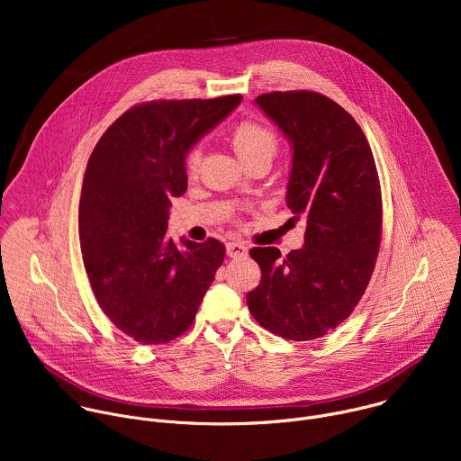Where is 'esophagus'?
<instances>
[{"mask_svg":"<svg viewBox=\"0 0 461 461\" xmlns=\"http://www.w3.org/2000/svg\"><path fill=\"white\" fill-rule=\"evenodd\" d=\"M226 253L228 257H233V258H242L248 255V246L240 240H231L226 244Z\"/></svg>","mask_w":461,"mask_h":461,"instance_id":"34e87169","label":"esophagus"}]
</instances>
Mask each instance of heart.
Returning a JSON list of instances; mask_svg holds the SVG:
<instances>
[{
  "instance_id": "obj_1",
  "label": "heart",
  "mask_w": 461,
  "mask_h": 461,
  "mask_svg": "<svg viewBox=\"0 0 461 461\" xmlns=\"http://www.w3.org/2000/svg\"><path fill=\"white\" fill-rule=\"evenodd\" d=\"M231 144L239 158L244 162L248 158L258 157V155H268L274 157L277 149V137L274 131L267 125L257 123V122H240L231 135ZM201 164V151L199 148H193L185 155V169L189 175L196 173Z\"/></svg>"
}]
</instances>
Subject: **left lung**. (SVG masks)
<instances>
[{
    "mask_svg": "<svg viewBox=\"0 0 461 461\" xmlns=\"http://www.w3.org/2000/svg\"><path fill=\"white\" fill-rule=\"evenodd\" d=\"M255 105L292 149L286 204L306 219L304 244L285 258L253 248L260 283L246 295L255 321L290 341L322 338L356 308L381 235V189L368 140L334 100L313 91L260 95Z\"/></svg>",
    "mask_w": 461,
    "mask_h": 461,
    "instance_id": "8db88e82",
    "label": "left lung"
}]
</instances>
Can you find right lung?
<instances>
[{"label":"right lung","mask_w":461,"mask_h":461,"mask_svg":"<svg viewBox=\"0 0 461 461\" xmlns=\"http://www.w3.org/2000/svg\"><path fill=\"white\" fill-rule=\"evenodd\" d=\"M242 96L160 100L123 113L98 140L82 184L80 246L96 301L142 345L191 326L226 248L166 235L173 196L187 189L185 155Z\"/></svg>","instance_id":"1"}]
</instances>
